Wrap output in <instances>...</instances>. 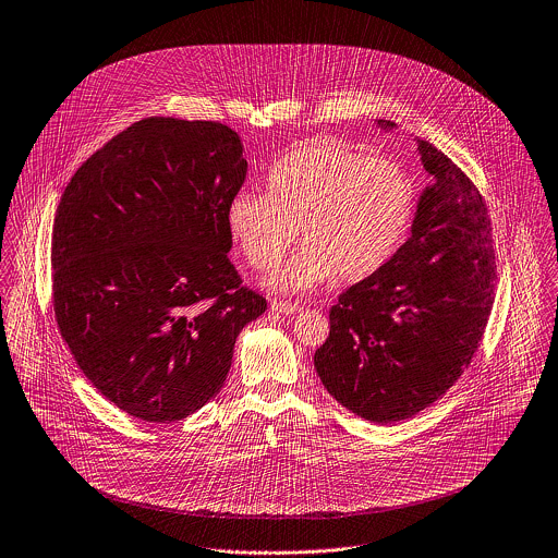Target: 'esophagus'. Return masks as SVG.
<instances>
[{
    "instance_id": "34e87169",
    "label": "esophagus",
    "mask_w": 558,
    "mask_h": 558,
    "mask_svg": "<svg viewBox=\"0 0 558 558\" xmlns=\"http://www.w3.org/2000/svg\"><path fill=\"white\" fill-rule=\"evenodd\" d=\"M300 311L302 308L298 304H291V302H274L271 304V313H278V315H295Z\"/></svg>"
}]
</instances>
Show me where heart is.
I'll return each mask as SVG.
<instances>
[{
    "mask_svg": "<svg viewBox=\"0 0 558 558\" xmlns=\"http://www.w3.org/2000/svg\"><path fill=\"white\" fill-rule=\"evenodd\" d=\"M265 185L267 194H232L226 226L254 269L274 267L298 230L304 247L267 278L280 293L313 289L330 276L368 278L397 252L414 216L403 168L335 140L295 146L267 170Z\"/></svg>",
    "mask_w": 558,
    "mask_h": 558,
    "instance_id": "heart-1",
    "label": "heart"
}]
</instances>
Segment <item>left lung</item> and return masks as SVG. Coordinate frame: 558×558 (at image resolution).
Returning <instances> with one entry per match:
<instances>
[{"mask_svg":"<svg viewBox=\"0 0 558 558\" xmlns=\"http://www.w3.org/2000/svg\"><path fill=\"white\" fill-rule=\"evenodd\" d=\"M384 131L390 120H375ZM434 183L392 258L349 287L330 311L315 368L336 401L371 423H397L436 403L468 368L496 287L492 220L472 181L416 137Z\"/></svg>","mask_w":558,"mask_h":558,"instance_id":"1","label":"left lung"}]
</instances>
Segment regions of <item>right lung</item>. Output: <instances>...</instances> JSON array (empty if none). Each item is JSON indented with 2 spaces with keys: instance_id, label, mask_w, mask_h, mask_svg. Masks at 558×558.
I'll list each match as a JSON object with an SVG mask.
<instances>
[{
  "instance_id": "right-lung-1",
  "label": "right lung",
  "mask_w": 558,
  "mask_h": 558,
  "mask_svg": "<svg viewBox=\"0 0 558 558\" xmlns=\"http://www.w3.org/2000/svg\"><path fill=\"white\" fill-rule=\"evenodd\" d=\"M220 122L144 118L66 185L51 232L58 328L116 408L174 423L209 403L239 332L267 308L228 260L226 207L245 181Z\"/></svg>"
}]
</instances>
